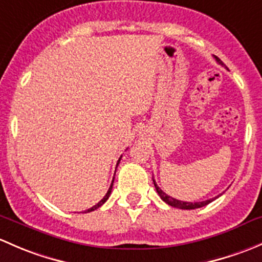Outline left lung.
Returning a JSON list of instances; mask_svg holds the SVG:
<instances>
[{
	"label": "left lung",
	"mask_w": 262,
	"mask_h": 262,
	"mask_svg": "<svg viewBox=\"0 0 262 262\" xmlns=\"http://www.w3.org/2000/svg\"><path fill=\"white\" fill-rule=\"evenodd\" d=\"M215 60L218 61L220 64H222V61L220 60V59L217 58V56H214ZM152 182H154V185H155V189L158 191V194L160 195V198L163 199L165 203H168L169 206L171 207H175V208H180V209H195V208H201V207H204L207 206V204H209L211 202L214 201L215 198H218V196H215V198H212V199H207V201H203V202H194V203H191V202H183V201H178V199L172 198V196L168 195V194L164 193L163 190L160 189V188L158 187V184H156L155 179L152 178Z\"/></svg>",
	"instance_id": "left-lung-1"
}]
</instances>
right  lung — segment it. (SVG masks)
I'll return each instance as SVG.
<instances>
[{"mask_svg": "<svg viewBox=\"0 0 262 262\" xmlns=\"http://www.w3.org/2000/svg\"><path fill=\"white\" fill-rule=\"evenodd\" d=\"M121 158H122V156H121ZM121 158H120V159H118V161H117V165H118V164H120V160H121ZM116 168H117V166H116ZM113 180H115V177H113ZM113 180H112V183H111V187H110V189H108V191H107V193H106V195H104V196H103V198H102V199H101V201H99V202H98V203H97V204H96V206H93V207H92V208H90V209H87V211H85L84 213L92 212V211H94V209L99 208V207H101V206H102V204H103V203H104V202H106V201H107V199H108V196H110V195H111V191H112V185H113Z\"/></svg>", "mask_w": 262, "mask_h": 262, "instance_id": "1", "label": "right lung"}]
</instances>
